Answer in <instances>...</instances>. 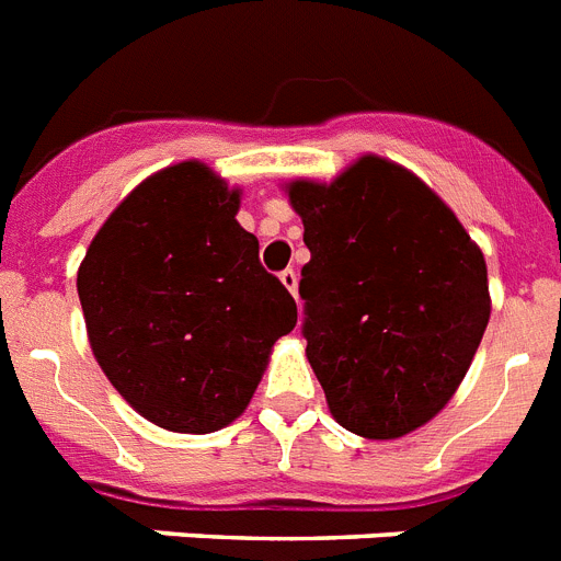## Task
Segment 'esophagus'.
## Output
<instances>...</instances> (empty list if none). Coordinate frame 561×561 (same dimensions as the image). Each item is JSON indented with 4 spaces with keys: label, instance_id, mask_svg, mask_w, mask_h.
Here are the masks:
<instances>
[{
    "label": "esophagus",
    "instance_id": "34e87169",
    "mask_svg": "<svg viewBox=\"0 0 561 561\" xmlns=\"http://www.w3.org/2000/svg\"><path fill=\"white\" fill-rule=\"evenodd\" d=\"M280 284H284L291 295H298V275H295V270L280 272Z\"/></svg>",
    "mask_w": 561,
    "mask_h": 561
}]
</instances>
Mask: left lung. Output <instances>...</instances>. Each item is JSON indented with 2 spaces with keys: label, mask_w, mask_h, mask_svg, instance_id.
I'll return each mask as SVG.
<instances>
[{
  "label": "left lung",
  "mask_w": 561,
  "mask_h": 561,
  "mask_svg": "<svg viewBox=\"0 0 561 561\" xmlns=\"http://www.w3.org/2000/svg\"><path fill=\"white\" fill-rule=\"evenodd\" d=\"M304 337L330 413L364 438H401L458 390L490 321L488 266L415 174L381 157L330 183L298 180Z\"/></svg>",
  "instance_id": "left-lung-1"
}]
</instances>
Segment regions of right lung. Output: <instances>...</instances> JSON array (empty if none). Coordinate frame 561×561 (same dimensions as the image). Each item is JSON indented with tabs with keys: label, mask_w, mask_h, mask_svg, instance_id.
I'll use <instances>...</instances> for the list:
<instances>
[{
	"label": "right lung",
	"mask_w": 561,
	"mask_h": 561,
	"mask_svg": "<svg viewBox=\"0 0 561 561\" xmlns=\"http://www.w3.org/2000/svg\"><path fill=\"white\" fill-rule=\"evenodd\" d=\"M238 206L240 192L203 163L171 165L114 208L77 275L94 358L157 427L231 424L272 344L298 323L295 298L234 220Z\"/></svg>",
	"instance_id": "right-lung-1"
}]
</instances>
